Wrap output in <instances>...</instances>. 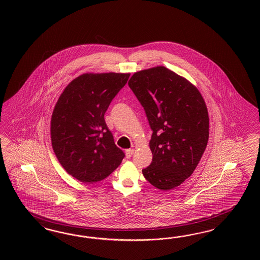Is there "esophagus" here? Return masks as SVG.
Masks as SVG:
<instances>
[{
  "mask_svg": "<svg viewBox=\"0 0 260 260\" xmlns=\"http://www.w3.org/2000/svg\"><path fill=\"white\" fill-rule=\"evenodd\" d=\"M134 150L133 149H128V150H126V158H131L132 157V155L134 154Z\"/></svg>",
  "mask_w": 260,
  "mask_h": 260,
  "instance_id": "obj_1",
  "label": "esophagus"
}]
</instances>
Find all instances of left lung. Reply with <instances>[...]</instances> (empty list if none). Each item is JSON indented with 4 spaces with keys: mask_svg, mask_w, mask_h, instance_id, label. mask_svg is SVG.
<instances>
[{
    "mask_svg": "<svg viewBox=\"0 0 260 260\" xmlns=\"http://www.w3.org/2000/svg\"><path fill=\"white\" fill-rule=\"evenodd\" d=\"M128 87L141 103L152 135L145 178L162 190L178 187L196 170L209 140V114L196 86L165 67L135 72Z\"/></svg>",
    "mask_w": 260,
    "mask_h": 260,
    "instance_id": "left-lung-1",
    "label": "left lung"
}]
</instances>
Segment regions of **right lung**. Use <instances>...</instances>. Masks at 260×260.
<instances>
[{"label":"right lung","mask_w":260,"mask_h":260,"mask_svg":"<svg viewBox=\"0 0 260 260\" xmlns=\"http://www.w3.org/2000/svg\"><path fill=\"white\" fill-rule=\"evenodd\" d=\"M129 75L82 74L66 87L56 103L50 122L52 148L67 173L79 181H101L125 157L104 115Z\"/></svg>","instance_id":"1"}]
</instances>
